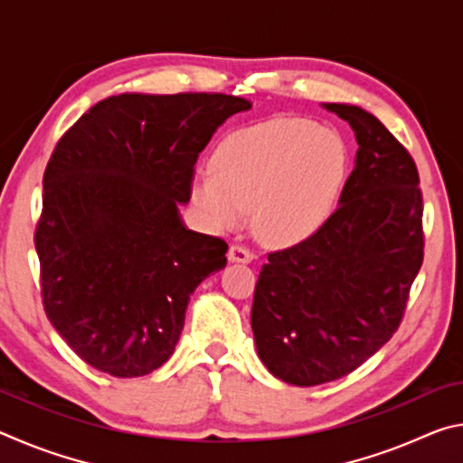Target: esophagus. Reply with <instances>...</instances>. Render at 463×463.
I'll return each mask as SVG.
<instances>
[{
	"label": "esophagus",
	"instance_id": "obj_1",
	"mask_svg": "<svg viewBox=\"0 0 463 463\" xmlns=\"http://www.w3.org/2000/svg\"><path fill=\"white\" fill-rule=\"evenodd\" d=\"M253 250L245 245H231L229 249V260L237 263H250L253 261Z\"/></svg>",
	"mask_w": 463,
	"mask_h": 463
}]
</instances>
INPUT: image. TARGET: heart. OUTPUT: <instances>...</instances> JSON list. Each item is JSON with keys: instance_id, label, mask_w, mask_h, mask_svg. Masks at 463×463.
Wrapping results in <instances>:
<instances>
[{"instance_id": "heart-1", "label": "heart", "mask_w": 463, "mask_h": 463, "mask_svg": "<svg viewBox=\"0 0 463 463\" xmlns=\"http://www.w3.org/2000/svg\"><path fill=\"white\" fill-rule=\"evenodd\" d=\"M345 146L302 118H269L231 132L210 171L192 182V200L216 229H234L253 208L255 231L292 245L320 229L345 177Z\"/></svg>"}]
</instances>
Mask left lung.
Wrapping results in <instances>:
<instances>
[{
    "label": "left lung",
    "mask_w": 463,
    "mask_h": 463,
    "mask_svg": "<svg viewBox=\"0 0 463 463\" xmlns=\"http://www.w3.org/2000/svg\"><path fill=\"white\" fill-rule=\"evenodd\" d=\"M325 108L354 128L355 169L317 232L268 255L250 308L261 362L294 386L339 380L386 345L425 255L411 153L365 109Z\"/></svg>",
    "instance_id": "left-lung-1"
}]
</instances>
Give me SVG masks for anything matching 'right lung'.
Here are the masks:
<instances>
[{"instance_id":"obj_1","label":"right lung","mask_w":463,"mask_h":463,"mask_svg":"<svg viewBox=\"0 0 463 463\" xmlns=\"http://www.w3.org/2000/svg\"><path fill=\"white\" fill-rule=\"evenodd\" d=\"M226 93L98 101L54 146L34 245L46 317L83 362L116 378L161 367L221 237L185 229L194 165L221 124L247 112Z\"/></svg>"}]
</instances>
